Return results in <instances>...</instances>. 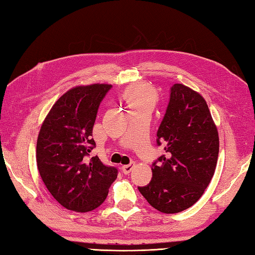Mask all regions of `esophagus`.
Segmentation results:
<instances>
[{"label":"esophagus","mask_w":255,"mask_h":255,"mask_svg":"<svg viewBox=\"0 0 255 255\" xmlns=\"http://www.w3.org/2000/svg\"><path fill=\"white\" fill-rule=\"evenodd\" d=\"M133 166H134V163H129V164H126V165H123V167H122V171H123V173L124 174H129V173L131 172V170L133 169Z\"/></svg>","instance_id":"1"}]
</instances>
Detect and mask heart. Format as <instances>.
I'll list each match as a JSON object with an SVG mask.
<instances>
[{"label":"heart","mask_w":255,"mask_h":255,"mask_svg":"<svg viewBox=\"0 0 255 255\" xmlns=\"http://www.w3.org/2000/svg\"><path fill=\"white\" fill-rule=\"evenodd\" d=\"M124 100L129 110L136 108H152L155 103V92L148 84H134L124 92Z\"/></svg>","instance_id":"1"}]
</instances>
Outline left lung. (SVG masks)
I'll use <instances>...</instances> for the list:
<instances>
[{"mask_svg": "<svg viewBox=\"0 0 255 255\" xmlns=\"http://www.w3.org/2000/svg\"><path fill=\"white\" fill-rule=\"evenodd\" d=\"M156 137L166 153L152 163L151 182L138 189L161 213H180L202 197L217 164L219 137L206 101L185 85H172Z\"/></svg>", "mask_w": 255, "mask_h": 255, "instance_id": "left-lung-1", "label": "left lung"}]
</instances>
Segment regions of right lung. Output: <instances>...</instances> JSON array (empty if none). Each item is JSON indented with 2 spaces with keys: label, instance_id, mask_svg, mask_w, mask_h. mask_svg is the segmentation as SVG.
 Returning <instances> with one entry per match:
<instances>
[{
  "label": "right lung",
  "instance_id": "right-lung-1",
  "mask_svg": "<svg viewBox=\"0 0 255 255\" xmlns=\"http://www.w3.org/2000/svg\"><path fill=\"white\" fill-rule=\"evenodd\" d=\"M113 88L108 84L78 86L59 99L38 134L36 160L48 191L63 207L86 213L106 199L117 178L115 166L90 158L97 111Z\"/></svg>",
  "mask_w": 255,
  "mask_h": 255
}]
</instances>
